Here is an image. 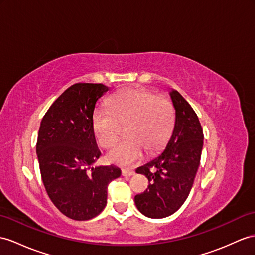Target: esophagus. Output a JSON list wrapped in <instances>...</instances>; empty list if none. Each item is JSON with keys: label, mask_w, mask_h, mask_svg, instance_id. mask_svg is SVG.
Returning <instances> with one entry per match:
<instances>
[{"label": "esophagus", "mask_w": 255, "mask_h": 255, "mask_svg": "<svg viewBox=\"0 0 255 255\" xmlns=\"http://www.w3.org/2000/svg\"><path fill=\"white\" fill-rule=\"evenodd\" d=\"M122 175L126 176V177L132 176V175H134V171H132V170H122Z\"/></svg>", "instance_id": "esophagus-1"}]
</instances>
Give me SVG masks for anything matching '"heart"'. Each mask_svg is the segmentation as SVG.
Wrapping results in <instances>:
<instances>
[{"label": "heart", "instance_id": "1", "mask_svg": "<svg viewBox=\"0 0 255 255\" xmlns=\"http://www.w3.org/2000/svg\"><path fill=\"white\" fill-rule=\"evenodd\" d=\"M93 131L99 146L109 148L127 127V139L115 145L107 160L129 166L144 151L156 152L170 138L174 127V110L170 101L146 90H127L109 98L108 109H97L93 115Z\"/></svg>", "mask_w": 255, "mask_h": 255}]
</instances>
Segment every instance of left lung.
Here are the masks:
<instances>
[{
  "instance_id": "obj_1",
  "label": "left lung",
  "mask_w": 255,
  "mask_h": 255,
  "mask_svg": "<svg viewBox=\"0 0 255 255\" xmlns=\"http://www.w3.org/2000/svg\"><path fill=\"white\" fill-rule=\"evenodd\" d=\"M175 109V124L164 150L136 169L145 175L148 188L135 196L139 212L151 219L170 216L183 206L200 164L203 132L188 102L175 90L170 92Z\"/></svg>"
}]
</instances>
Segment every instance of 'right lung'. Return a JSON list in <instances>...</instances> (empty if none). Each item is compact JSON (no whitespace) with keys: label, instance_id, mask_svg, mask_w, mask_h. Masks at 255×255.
<instances>
[{"label":"right lung","instance_id":"right-lung-1","mask_svg":"<svg viewBox=\"0 0 255 255\" xmlns=\"http://www.w3.org/2000/svg\"><path fill=\"white\" fill-rule=\"evenodd\" d=\"M109 88L76 83L43 117L36 141L40 171L49 199L76 221L97 216L107 203V188L121 175L114 165L91 167L101 157L93 131L95 105Z\"/></svg>","mask_w":255,"mask_h":255}]
</instances>
